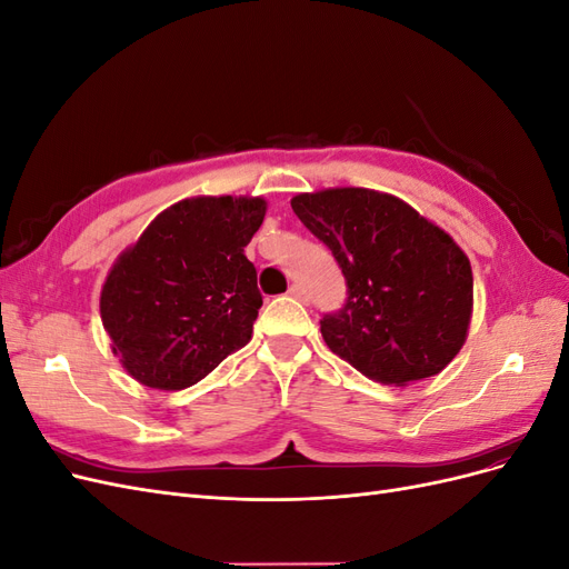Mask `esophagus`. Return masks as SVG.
Returning <instances> with one entry per match:
<instances>
[{
  "instance_id": "esophagus-1",
  "label": "esophagus",
  "mask_w": 569,
  "mask_h": 569,
  "mask_svg": "<svg viewBox=\"0 0 569 569\" xmlns=\"http://www.w3.org/2000/svg\"><path fill=\"white\" fill-rule=\"evenodd\" d=\"M289 297H295V299L301 301V303L308 301V295H306V289H303L301 284H291V287H289Z\"/></svg>"
}]
</instances>
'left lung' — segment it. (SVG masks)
Returning a JSON list of instances; mask_svg holds the SVG:
<instances>
[{
	"label": "left lung",
	"mask_w": 569,
	"mask_h": 569,
	"mask_svg": "<svg viewBox=\"0 0 569 569\" xmlns=\"http://www.w3.org/2000/svg\"><path fill=\"white\" fill-rule=\"evenodd\" d=\"M291 209L347 280V301L320 320L332 353L396 387L451 363L472 318V268L449 234L406 201L363 187L297 194Z\"/></svg>",
	"instance_id": "1"
}]
</instances>
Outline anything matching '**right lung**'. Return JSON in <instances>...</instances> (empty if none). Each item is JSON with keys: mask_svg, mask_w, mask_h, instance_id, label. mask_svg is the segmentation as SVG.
<instances>
[{"mask_svg": "<svg viewBox=\"0 0 569 569\" xmlns=\"http://www.w3.org/2000/svg\"><path fill=\"white\" fill-rule=\"evenodd\" d=\"M263 218L261 197L184 199L118 256L99 311L137 382L192 387L247 347L263 297L244 247Z\"/></svg>", "mask_w": 569, "mask_h": 569, "instance_id": "add662e5", "label": "right lung"}]
</instances>
